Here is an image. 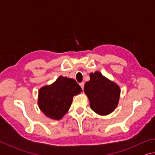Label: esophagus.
<instances>
[{"instance_id": "34e87169", "label": "esophagus", "mask_w": 155, "mask_h": 155, "mask_svg": "<svg viewBox=\"0 0 155 155\" xmlns=\"http://www.w3.org/2000/svg\"><path fill=\"white\" fill-rule=\"evenodd\" d=\"M84 85H85V84H84V83H83V82H82V83H80V86L81 87V88H82L83 89V88H84Z\"/></svg>"}]
</instances>
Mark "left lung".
<instances>
[{"label":"left lung","instance_id":"obj_1","mask_svg":"<svg viewBox=\"0 0 155 155\" xmlns=\"http://www.w3.org/2000/svg\"><path fill=\"white\" fill-rule=\"evenodd\" d=\"M90 80L84 87L91 108L96 113L106 115L116 108L120 90L116 83L109 81L99 72L91 73Z\"/></svg>","mask_w":155,"mask_h":155}]
</instances>
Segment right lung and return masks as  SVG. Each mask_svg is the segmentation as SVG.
<instances>
[{"instance_id":"right-lung-1","label":"right lung","mask_w":155,"mask_h":155,"mask_svg":"<svg viewBox=\"0 0 155 155\" xmlns=\"http://www.w3.org/2000/svg\"><path fill=\"white\" fill-rule=\"evenodd\" d=\"M82 91L74 79L60 76L52 85L39 90L38 106L47 117L59 120L68 112L74 95Z\"/></svg>"}]
</instances>
